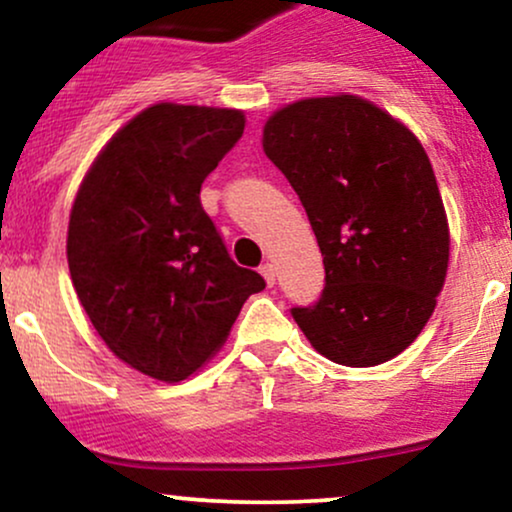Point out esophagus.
<instances>
[{
  "instance_id": "esophagus-1",
  "label": "esophagus",
  "mask_w": 512,
  "mask_h": 512,
  "mask_svg": "<svg viewBox=\"0 0 512 512\" xmlns=\"http://www.w3.org/2000/svg\"><path fill=\"white\" fill-rule=\"evenodd\" d=\"M258 270H261L263 280L268 282V287H273L275 285V266H273V263H263V266Z\"/></svg>"
}]
</instances>
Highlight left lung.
Masks as SVG:
<instances>
[{
  "instance_id": "1",
  "label": "left lung",
  "mask_w": 512,
  "mask_h": 512,
  "mask_svg": "<svg viewBox=\"0 0 512 512\" xmlns=\"http://www.w3.org/2000/svg\"><path fill=\"white\" fill-rule=\"evenodd\" d=\"M263 150L297 191L326 287L292 316L342 366L398 357L422 333L448 270L450 234L429 155L357 95L309 98L263 126Z\"/></svg>"
}]
</instances>
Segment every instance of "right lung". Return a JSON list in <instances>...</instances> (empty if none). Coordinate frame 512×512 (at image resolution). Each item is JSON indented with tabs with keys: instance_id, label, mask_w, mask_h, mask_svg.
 Masks as SVG:
<instances>
[{
	"instance_id": "1",
	"label": "right lung",
	"mask_w": 512,
	"mask_h": 512,
	"mask_svg": "<svg viewBox=\"0 0 512 512\" xmlns=\"http://www.w3.org/2000/svg\"><path fill=\"white\" fill-rule=\"evenodd\" d=\"M244 114L160 102L110 138L78 189L66 258L78 299L131 369L177 383L220 350L266 280L227 254L201 184Z\"/></svg>"
}]
</instances>
